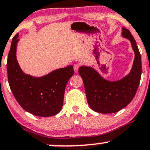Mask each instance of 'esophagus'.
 Returning <instances> with one entry per match:
<instances>
[{"label":"esophagus","mask_w":150,"mask_h":150,"mask_svg":"<svg viewBox=\"0 0 150 150\" xmlns=\"http://www.w3.org/2000/svg\"><path fill=\"white\" fill-rule=\"evenodd\" d=\"M79 67H80V66H79L78 64H75V65H74V66H73V69H74V71H75V73H77V72L78 71Z\"/></svg>","instance_id":"esophagus-1"}]
</instances>
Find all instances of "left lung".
<instances>
[{"mask_svg": "<svg viewBox=\"0 0 150 150\" xmlns=\"http://www.w3.org/2000/svg\"><path fill=\"white\" fill-rule=\"evenodd\" d=\"M122 35L129 40L135 54L132 68L127 75L120 80L109 81L103 78L92 67L82 66L79 68L88 104L97 112L109 114L123 109L134 98L140 84L141 56L136 42L129 30L124 27Z\"/></svg>", "mask_w": 150, "mask_h": 150, "instance_id": "8db88e82", "label": "left lung"}]
</instances>
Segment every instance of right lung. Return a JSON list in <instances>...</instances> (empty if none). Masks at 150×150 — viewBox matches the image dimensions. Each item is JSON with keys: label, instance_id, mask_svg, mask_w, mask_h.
<instances>
[{"label": "right lung", "instance_id": "1", "mask_svg": "<svg viewBox=\"0 0 150 150\" xmlns=\"http://www.w3.org/2000/svg\"><path fill=\"white\" fill-rule=\"evenodd\" d=\"M19 34L12 38L7 69L9 85L14 98L24 110L38 117H51L61 111L66 86L73 76V66L59 68L40 77L25 74L17 60Z\"/></svg>", "mask_w": 150, "mask_h": 150}]
</instances>
